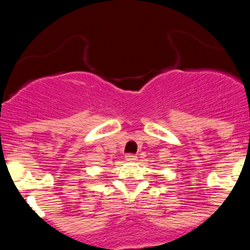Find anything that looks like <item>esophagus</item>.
I'll return each mask as SVG.
<instances>
[{
    "mask_svg": "<svg viewBox=\"0 0 250 250\" xmlns=\"http://www.w3.org/2000/svg\"><path fill=\"white\" fill-rule=\"evenodd\" d=\"M125 160H127V161H135V160H137V155L127 154L125 155Z\"/></svg>",
    "mask_w": 250,
    "mask_h": 250,
    "instance_id": "esophagus-1",
    "label": "esophagus"
}]
</instances>
